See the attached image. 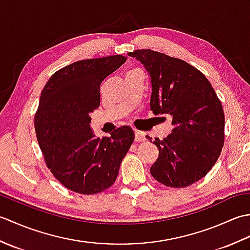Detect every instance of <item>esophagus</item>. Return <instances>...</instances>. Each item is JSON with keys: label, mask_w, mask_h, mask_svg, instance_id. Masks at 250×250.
<instances>
[{"label": "esophagus", "mask_w": 250, "mask_h": 250, "mask_svg": "<svg viewBox=\"0 0 250 250\" xmlns=\"http://www.w3.org/2000/svg\"><path fill=\"white\" fill-rule=\"evenodd\" d=\"M134 133H135V142H144L146 140L145 139V134L143 133V132L135 130Z\"/></svg>", "instance_id": "esophagus-1"}]
</instances>
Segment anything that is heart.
I'll use <instances>...</instances> for the list:
<instances>
[{"label": "heart", "instance_id": "b5f03b06", "mask_svg": "<svg viewBox=\"0 0 250 250\" xmlns=\"http://www.w3.org/2000/svg\"><path fill=\"white\" fill-rule=\"evenodd\" d=\"M135 71H140V70H139V68H132V70H131V71H129V73H132V72H135ZM129 73H128V74H129Z\"/></svg>", "mask_w": 250, "mask_h": 250}]
</instances>
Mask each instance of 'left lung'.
Here are the masks:
<instances>
[{"instance_id": "obj_1", "label": "left lung", "mask_w": 250, "mask_h": 250, "mask_svg": "<svg viewBox=\"0 0 250 250\" xmlns=\"http://www.w3.org/2000/svg\"><path fill=\"white\" fill-rule=\"evenodd\" d=\"M128 55L140 60L150 74L153 114L173 117L172 133L153 142L159 158L150 167L152 177L167 187H188L210 171L224 147L220 100L204 74L182 59L151 49Z\"/></svg>"}]
</instances>
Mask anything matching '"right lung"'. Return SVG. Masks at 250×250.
<instances>
[{"mask_svg":"<svg viewBox=\"0 0 250 250\" xmlns=\"http://www.w3.org/2000/svg\"><path fill=\"white\" fill-rule=\"evenodd\" d=\"M126 61L121 55L74 62L60 68L41 93L35 133L46 166L58 182L81 194L108 189L134 141L130 126L95 139L90 113L100 105V86Z\"/></svg>","mask_w":250,"mask_h":250,"instance_id":"obj_1","label":"right lung"}]
</instances>
